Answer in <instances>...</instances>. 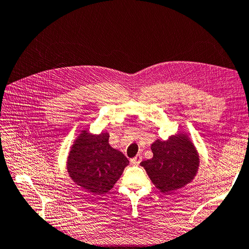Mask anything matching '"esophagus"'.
I'll use <instances>...</instances> for the list:
<instances>
[{
  "instance_id": "34e87169",
  "label": "esophagus",
  "mask_w": 249,
  "mask_h": 249,
  "mask_svg": "<svg viewBox=\"0 0 249 249\" xmlns=\"http://www.w3.org/2000/svg\"><path fill=\"white\" fill-rule=\"evenodd\" d=\"M141 160H142V156L140 154H138L135 158H133V160H130V162L133 163V165H135V166H138L139 163L141 162Z\"/></svg>"
}]
</instances>
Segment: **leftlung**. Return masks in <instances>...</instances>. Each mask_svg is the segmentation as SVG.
Returning a JSON list of instances; mask_svg holds the SVG:
<instances>
[{
    "instance_id": "left-lung-1",
    "label": "left lung",
    "mask_w": 249,
    "mask_h": 249,
    "mask_svg": "<svg viewBox=\"0 0 249 249\" xmlns=\"http://www.w3.org/2000/svg\"><path fill=\"white\" fill-rule=\"evenodd\" d=\"M153 157L141 161L152 183L161 193L172 194L192 183L197 176L200 156L186 133L157 139L151 145Z\"/></svg>"
}]
</instances>
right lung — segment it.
<instances>
[{
	"label": "right lung",
	"instance_id": "1",
	"mask_svg": "<svg viewBox=\"0 0 249 249\" xmlns=\"http://www.w3.org/2000/svg\"><path fill=\"white\" fill-rule=\"evenodd\" d=\"M109 133L99 135L82 129L67 156L68 176L78 186L94 195L112 189L129 160L109 144Z\"/></svg>",
	"mask_w": 249,
	"mask_h": 249
}]
</instances>
